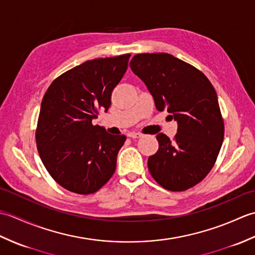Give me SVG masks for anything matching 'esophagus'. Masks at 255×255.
I'll return each instance as SVG.
<instances>
[{"mask_svg":"<svg viewBox=\"0 0 255 255\" xmlns=\"http://www.w3.org/2000/svg\"><path fill=\"white\" fill-rule=\"evenodd\" d=\"M127 136H128L129 138H133V139H136V138H140V137H142V133H140V132H136V131H130V132H128Z\"/></svg>","mask_w":255,"mask_h":255,"instance_id":"esophagus-1","label":"esophagus"}]
</instances>
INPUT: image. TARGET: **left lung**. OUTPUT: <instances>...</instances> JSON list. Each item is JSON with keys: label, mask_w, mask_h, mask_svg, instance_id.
<instances>
[{"label": "left lung", "mask_w": 255, "mask_h": 255, "mask_svg": "<svg viewBox=\"0 0 255 255\" xmlns=\"http://www.w3.org/2000/svg\"><path fill=\"white\" fill-rule=\"evenodd\" d=\"M156 110H166L177 122L173 140L159 133V150L149 156L150 174L167 191L196 185L213 169L225 136L218 99L207 77L169 53H139L130 61Z\"/></svg>", "instance_id": "1"}]
</instances>
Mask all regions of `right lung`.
Returning a JSON list of instances; mask_svg holds the SVG:
<instances>
[{
    "label": "right lung",
    "mask_w": 255,
    "mask_h": 255,
    "mask_svg": "<svg viewBox=\"0 0 255 255\" xmlns=\"http://www.w3.org/2000/svg\"><path fill=\"white\" fill-rule=\"evenodd\" d=\"M130 55L89 60L58 77L41 102L36 129L46 170L68 191L89 195L110 181L125 134L92 124L111 106L112 92L127 71Z\"/></svg>",
    "instance_id": "add662e5"
}]
</instances>
